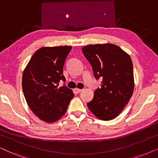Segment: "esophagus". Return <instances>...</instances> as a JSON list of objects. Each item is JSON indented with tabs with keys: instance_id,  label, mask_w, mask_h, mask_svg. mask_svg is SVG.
<instances>
[{
	"instance_id": "34e87169",
	"label": "esophagus",
	"mask_w": 158,
	"mask_h": 158,
	"mask_svg": "<svg viewBox=\"0 0 158 158\" xmlns=\"http://www.w3.org/2000/svg\"><path fill=\"white\" fill-rule=\"evenodd\" d=\"M74 90H75V92L77 93H80V92L81 91V89H79V88H76V89H74Z\"/></svg>"
}]
</instances>
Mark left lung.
<instances>
[{"label":"left lung","instance_id":"obj_1","mask_svg":"<svg viewBox=\"0 0 158 158\" xmlns=\"http://www.w3.org/2000/svg\"><path fill=\"white\" fill-rule=\"evenodd\" d=\"M82 52L91 64L95 77L103 79L101 88L94 92L87 106L100 119H114L128 103L134 89L131 57L113 44L85 46Z\"/></svg>","mask_w":158,"mask_h":158}]
</instances>
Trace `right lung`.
I'll return each instance as SVG.
<instances>
[{"label":"right lung","mask_w":158,"mask_h":158,"mask_svg":"<svg viewBox=\"0 0 158 158\" xmlns=\"http://www.w3.org/2000/svg\"><path fill=\"white\" fill-rule=\"evenodd\" d=\"M72 47H44L32 56L23 74V90L27 105L40 119L52 123L60 119L74 96L65 86L63 65Z\"/></svg>","instance_id":"obj_1"}]
</instances>
